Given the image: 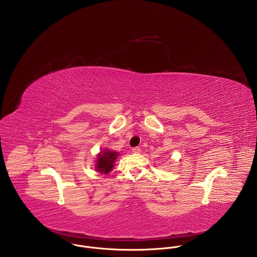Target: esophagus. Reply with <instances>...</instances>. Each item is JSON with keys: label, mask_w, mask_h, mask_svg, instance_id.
<instances>
[{"label": "esophagus", "mask_w": 257, "mask_h": 257, "mask_svg": "<svg viewBox=\"0 0 257 257\" xmlns=\"http://www.w3.org/2000/svg\"><path fill=\"white\" fill-rule=\"evenodd\" d=\"M141 151H142V149L140 147H134L133 148V153H135V154H139V153H141Z\"/></svg>", "instance_id": "obj_1"}]
</instances>
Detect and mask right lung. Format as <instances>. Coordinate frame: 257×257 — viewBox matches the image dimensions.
Here are the masks:
<instances>
[{
    "instance_id": "add662e5",
    "label": "right lung",
    "mask_w": 257,
    "mask_h": 257,
    "mask_svg": "<svg viewBox=\"0 0 257 257\" xmlns=\"http://www.w3.org/2000/svg\"><path fill=\"white\" fill-rule=\"evenodd\" d=\"M118 155H119V153L114 150H110L109 148L102 149L97 154L96 164H95L96 171L101 174L110 173L114 167V163H115Z\"/></svg>"
}]
</instances>
